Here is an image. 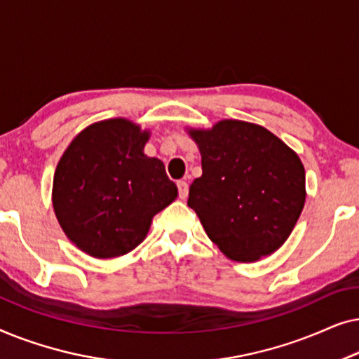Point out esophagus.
I'll use <instances>...</instances> for the list:
<instances>
[{
  "mask_svg": "<svg viewBox=\"0 0 359 359\" xmlns=\"http://www.w3.org/2000/svg\"><path fill=\"white\" fill-rule=\"evenodd\" d=\"M176 186H178V194H180V198H181V199L188 198V193H189V186H188V183H186V181H178V183H176Z\"/></svg>",
  "mask_w": 359,
  "mask_h": 359,
  "instance_id": "esophagus-1",
  "label": "esophagus"
}]
</instances>
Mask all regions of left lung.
<instances>
[{
	"label": "left lung",
	"instance_id": "left-lung-1",
	"mask_svg": "<svg viewBox=\"0 0 359 359\" xmlns=\"http://www.w3.org/2000/svg\"><path fill=\"white\" fill-rule=\"evenodd\" d=\"M199 145L203 176L188 205L208 237L235 262H257L291 235L306 203L299 156L262 126L222 121L189 130Z\"/></svg>",
	"mask_w": 359,
	"mask_h": 359
}]
</instances>
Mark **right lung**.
<instances>
[{
    "label": "right lung",
    "mask_w": 359,
    "mask_h": 359,
    "mask_svg": "<svg viewBox=\"0 0 359 359\" xmlns=\"http://www.w3.org/2000/svg\"><path fill=\"white\" fill-rule=\"evenodd\" d=\"M149 132L126 119L80 132L58 161L53 210L67 237L95 258L129 253L151 217L178 196L158 158L144 154Z\"/></svg>",
    "instance_id": "obj_1"
}]
</instances>
